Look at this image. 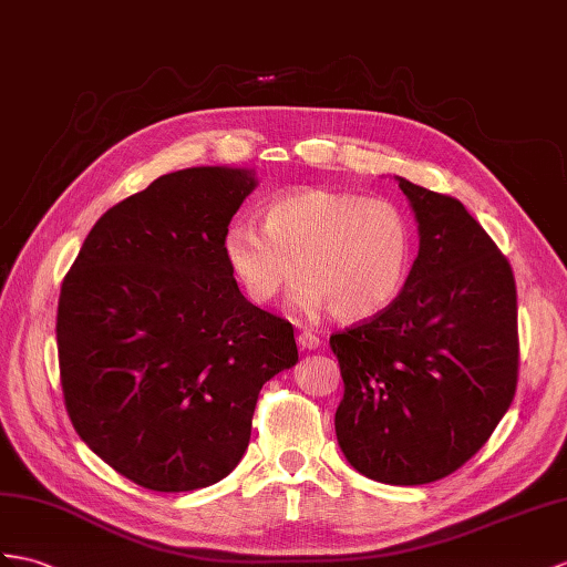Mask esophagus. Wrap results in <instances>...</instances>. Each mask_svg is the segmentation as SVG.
<instances>
[{
	"instance_id": "obj_1",
	"label": "esophagus",
	"mask_w": 567,
	"mask_h": 567,
	"mask_svg": "<svg viewBox=\"0 0 567 567\" xmlns=\"http://www.w3.org/2000/svg\"><path fill=\"white\" fill-rule=\"evenodd\" d=\"M320 343H322V339L315 334V331H310V329H302L300 334H298V347L302 349V351H315V349H320Z\"/></svg>"
}]
</instances>
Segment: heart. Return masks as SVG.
I'll return each instance as SVG.
<instances>
[{"label": "heart", "instance_id": "heart-1", "mask_svg": "<svg viewBox=\"0 0 567 567\" xmlns=\"http://www.w3.org/2000/svg\"><path fill=\"white\" fill-rule=\"evenodd\" d=\"M224 259L257 306L279 298L302 274L293 302L302 312L331 308L361 322L404 291L413 257L409 214L392 199L324 187L296 189L265 209V228L230 224Z\"/></svg>", "mask_w": 567, "mask_h": 567}]
</instances>
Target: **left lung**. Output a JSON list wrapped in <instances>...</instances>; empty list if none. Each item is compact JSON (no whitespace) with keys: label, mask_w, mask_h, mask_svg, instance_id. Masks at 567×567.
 I'll use <instances>...</instances> for the list:
<instances>
[{"label":"left lung","mask_w":567,"mask_h":567,"mask_svg":"<svg viewBox=\"0 0 567 567\" xmlns=\"http://www.w3.org/2000/svg\"><path fill=\"white\" fill-rule=\"evenodd\" d=\"M394 179L419 224V257L388 310L329 339L343 378L334 427L355 472L421 486L472 460L513 404L517 291L462 202Z\"/></svg>","instance_id":"8db88e82"}]
</instances>
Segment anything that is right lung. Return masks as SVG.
<instances>
[{
    "mask_svg": "<svg viewBox=\"0 0 567 567\" xmlns=\"http://www.w3.org/2000/svg\"><path fill=\"white\" fill-rule=\"evenodd\" d=\"M252 168L161 175L107 209L58 306L64 404L136 486L206 488L238 466L261 384L298 363L291 322L247 300L220 240Z\"/></svg>",
    "mask_w": 567,
    "mask_h": 567,
    "instance_id": "add662e5",
    "label": "right lung"
}]
</instances>
